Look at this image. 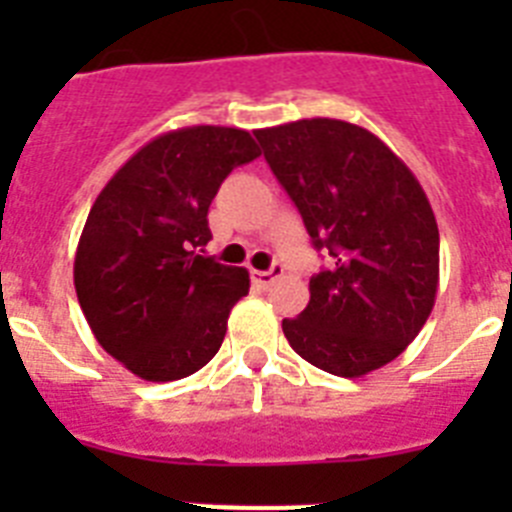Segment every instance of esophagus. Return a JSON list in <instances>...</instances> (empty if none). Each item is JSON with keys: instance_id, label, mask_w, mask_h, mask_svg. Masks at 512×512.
Segmentation results:
<instances>
[{"instance_id": "34e87169", "label": "esophagus", "mask_w": 512, "mask_h": 512, "mask_svg": "<svg viewBox=\"0 0 512 512\" xmlns=\"http://www.w3.org/2000/svg\"><path fill=\"white\" fill-rule=\"evenodd\" d=\"M282 274H284V266L279 264V261H274V264H271V269H266V271H256V269H253L251 271V279H253V284H256V287L266 289V287H271V284L277 282V279L282 277Z\"/></svg>"}]
</instances>
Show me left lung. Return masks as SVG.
I'll return each mask as SVG.
<instances>
[{
    "label": "left lung",
    "mask_w": 512,
    "mask_h": 512,
    "mask_svg": "<svg viewBox=\"0 0 512 512\" xmlns=\"http://www.w3.org/2000/svg\"><path fill=\"white\" fill-rule=\"evenodd\" d=\"M266 164L328 266L310 279L289 346L336 377H361L413 343L436 302L438 225L413 171L369 130L330 117L256 130Z\"/></svg>",
    "instance_id": "left-lung-1"
}]
</instances>
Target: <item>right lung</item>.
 <instances>
[{
	"label": "right lung",
	"instance_id": "right-lung-1",
	"mask_svg": "<svg viewBox=\"0 0 512 512\" xmlns=\"http://www.w3.org/2000/svg\"><path fill=\"white\" fill-rule=\"evenodd\" d=\"M259 156L246 130H171L128 158L94 200L76 248V297L99 346L135 377L174 382L220 351L251 279L202 256L207 210L225 176Z\"/></svg>",
	"mask_w": 512,
	"mask_h": 512
}]
</instances>
